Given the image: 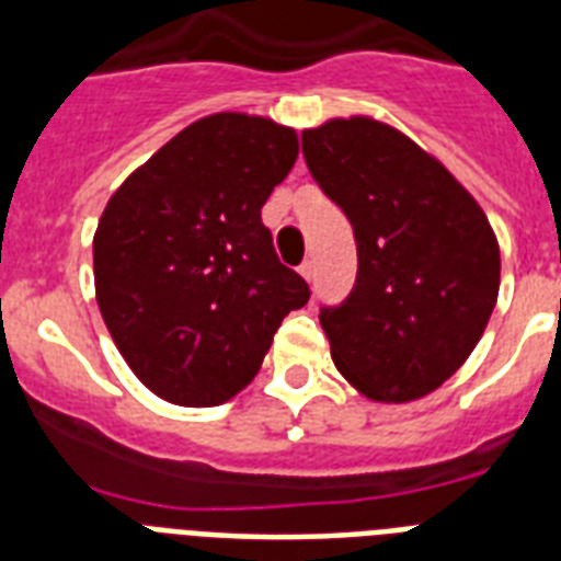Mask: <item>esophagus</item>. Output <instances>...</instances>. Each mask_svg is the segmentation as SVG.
I'll list each match as a JSON object with an SVG mask.
<instances>
[{
  "mask_svg": "<svg viewBox=\"0 0 561 561\" xmlns=\"http://www.w3.org/2000/svg\"><path fill=\"white\" fill-rule=\"evenodd\" d=\"M299 273H302V276H306L308 282L314 279V273H317V264H314V259H306V262L299 264Z\"/></svg>",
  "mask_w": 561,
  "mask_h": 561,
  "instance_id": "esophagus-1",
  "label": "esophagus"
}]
</instances>
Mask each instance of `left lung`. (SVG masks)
Returning a JSON list of instances; mask_svg holds the SVG:
<instances>
[{"label":"left lung","instance_id":"left-lung-1","mask_svg":"<svg viewBox=\"0 0 561 561\" xmlns=\"http://www.w3.org/2000/svg\"><path fill=\"white\" fill-rule=\"evenodd\" d=\"M308 171L350 218L358 276L320 308L334 367L375 401H413L478 346L501 285L486 215L416 142L373 118L302 134Z\"/></svg>","mask_w":561,"mask_h":561}]
</instances>
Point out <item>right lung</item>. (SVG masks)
Listing matches in <instances>:
<instances>
[{
    "mask_svg": "<svg viewBox=\"0 0 561 561\" xmlns=\"http://www.w3.org/2000/svg\"><path fill=\"white\" fill-rule=\"evenodd\" d=\"M297 153L290 127L215 113L110 197L92 241L95 297L127 367L160 399L183 408L232 399L282 320L311 297L262 224Z\"/></svg>",
    "mask_w": 561,
    "mask_h": 561,
    "instance_id": "obj_1",
    "label": "right lung"
}]
</instances>
